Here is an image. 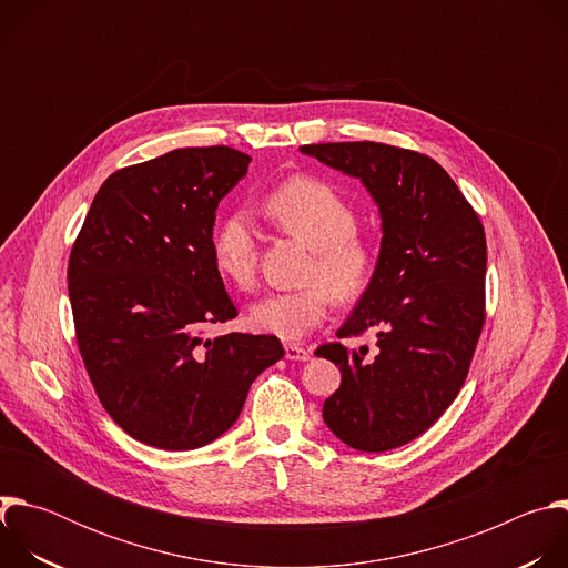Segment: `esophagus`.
I'll use <instances>...</instances> for the list:
<instances>
[{
    "mask_svg": "<svg viewBox=\"0 0 568 568\" xmlns=\"http://www.w3.org/2000/svg\"><path fill=\"white\" fill-rule=\"evenodd\" d=\"M285 357L292 362H307L312 357V353L298 344H285Z\"/></svg>",
    "mask_w": 568,
    "mask_h": 568,
    "instance_id": "esophagus-1",
    "label": "esophagus"
}]
</instances>
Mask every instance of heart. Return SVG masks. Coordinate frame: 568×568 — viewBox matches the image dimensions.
Masks as SVG:
<instances>
[{
  "label": "heart",
  "mask_w": 568,
  "mask_h": 568,
  "mask_svg": "<svg viewBox=\"0 0 568 568\" xmlns=\"http://www.w3.org/2000/svg\"><path fill=\"white\" fill-rule=\"evenodd\" d=\"M263 213L278 231L312 250V258L303 276L305 287L258 298L247 318L261 333L296 342L326 321L335 298L353 303L366 294L377 270V252L357 231L355 206L328 182L292 178L267 195ZM211 254L217 274L231 287H254L258 240L247 211H233L220 222Z\"/></svg>",
  "instance_id": "b5f03b06"
}]
</instances>
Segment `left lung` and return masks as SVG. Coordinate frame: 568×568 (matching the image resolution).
I'll return each instance as SVG.
<instances>
[{
  "label": "left lung",
  "mask_w": 568,
  "mask_h": 568,
  "mask_svg": "<svg viewBox=\"0 0 568 568\" xmlns=\"http://www.w3.org/2000/svg\"><path fill=\"white\" fill-rule=\"evenodd\" d=\"M301 152L357 178L382 217L373 283L337 333L371 331L375 346L316 348L342 371L323 420L353 449H395L425 434L467 377L485 321V231L427 154L375 141L310 143Z\"/></svg>",
  "instance_id": "left-lung-1"
}]
</instances>
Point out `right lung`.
<instances>
[{
    "mask_svg": "<svg viewBox=\"0 0 568 568\" xmlns=\"http://www.w3.org/2000/svg\"><path fill=\"white\" fill-rule=\"evenodd\" d=\"M252 156L178 148L112 173L67 267L75 342L110 418L156 449H197L240 416L278 337L209 326L237 314L213 265L220 200Z\"/></svg>",
    "mask_w": 568,
    "mask_h": 568,
    "instance_id": "obj_1",
    "label": "right lung"
}]
</instances>
